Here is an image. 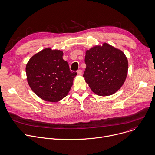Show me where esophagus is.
<instances>
[{"instance_id": "1", "label": "esophagus", "mask_w": 155, "mask_h": 155, "mask_svg": "<svg viewBox=\"0 0 155 155\" xmlns=\"http://www.w3.org/2000/svg\"><path fill=\"white\" fill-rule=\"evenodd\" d=\"M77 73H78V74L81 75V74H82V70H81V69H79V70H78L77 71Z\"/></svg>"}]
</instances>
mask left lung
I'll list each match as a JSON object with an SVG mask.
<instances>
[{"label": "left lung", "instance_id": "8db88e82", "mask_svg": "<svg viewBox=\"0 0 155 155\" xmlns=\"http://www.w3.org/2000/svg\"><path fill=\"white\" fill-rule=\"evenodd\" d=\"M83 74L91 90L100 96L114 94L125 82L128 63L121 51L104 43L86 51Z\"/></svg>", "mask_w": 155, "mask_h": 155}]
</instances>
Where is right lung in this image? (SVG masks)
Wrapping results in <instances>:
<instances>
[{
  "label": "right lung",
  "mask_w": 155,
  "mask_h": 155,
  "mask_svg": "<svg viewBox=\"0 0 155 155\" xmlns=\"http://www.w3.org/2000/svg\"><path fill=\"white\" fill-rule=\"evenodd\" d=\"M61 51L45 49L31 58L26 65L28 85L41 99L56 102L70 91L76 72L70 70Z\"/></svg>",
  "instance_id": "add662e5"
}]
</instances>
